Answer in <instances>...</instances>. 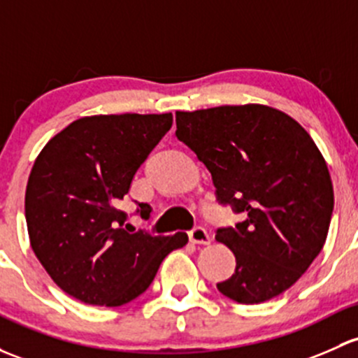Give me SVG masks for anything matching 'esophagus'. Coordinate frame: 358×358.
Returning a JSON list of instances; mask_svg holds the SVG:
<instances>
[{
  "instance_id": "34e87169",
  "label": "esophagus",
  "mask_w": 358,
  "mask_h": 358,
  "mask_svg": "<svg viewBox=\"0 0 358 358\" xmlns=\"http://www.w3.org/2000/svg\"><path fill=\"white\" fill-rule=\"evenodd\" d=\"M189 238L192 243H201V245H208L210 242V236L208 233V229L204 227H195L189 231Z\"/></svg>"
}]
</instances>
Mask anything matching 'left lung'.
<instances>
[{
  "label": "left lung",
  "mask_w": 358,
  "mask_h": 358,
  "mask_svg": "<svg viewBox=\"0 0 358 358\" xmlns=\"http://www.w3.org/2000/svg\"><path fill=\"white\" fill-rule=\"evenodd\" d=\"M176 137L209 169L217 202L242 214L233 228L216 229L236 259L217 289L261 303L295 285L324 247L334 206L310 135L287 113L243 104L176 111Z\"/></svg>",
  "instance_id": "obj_1"
}]
</instances>
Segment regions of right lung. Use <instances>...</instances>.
Returning a JSON list of instances; mask_svg holds the SVG:
<instances>
[{"mask_svg":"<svg viewBox=\"0 0 358 358\" xmlns=\"http://www.w3.org/2000/svg\"><path fill=\"white\" fill-rule=\"evenodd\" d=\"M173 115H99L75 120L44 145L30 171L25 220L30 245L51 280L89 306L120 307L152 283L187 233L150 235L125 227L118 209ZM150 206L137 213L149 220Z\"/></svg>","mask_w":358,"mask_h":358,"instance_id":"1","label":"right lung"}]
</instances>
